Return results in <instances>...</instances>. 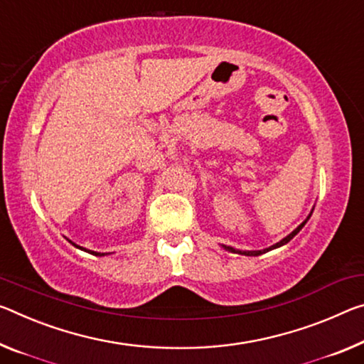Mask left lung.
<instances>
[{
    "label": "left lung",
    "mask_w": 364,
    "mask_h": 364,
    "mask_svg": "<svg viewBox=\"0 0 364 364\" xmlns=\"http://www.w3.org/2000/svg\"><path fill=\"white\" fill-rule=\"evenodd\" d=\"M311 217V215H309ZM309 217L306 218V220H304L301 225H299V227L296 228V230H293V232L288 235V236H285L284 240L280 241V243H277V245H274V246H270V247H267V250H262V251H236V250H233V247H228V246H225V250H228V251H233V252H238V255H245V256H261V255H264V252H267V251H270V250H275V247H279V246H284L285 243H288V241H290L293 236H295L299 230H301L303 227H304V223H306L308 220H309Z\"/></svg>",
    "instance_id": "1"
}]
</instances>
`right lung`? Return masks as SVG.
<instances>
[{"label":"right lung","instance_id":"add662e5","mask_svg":"<svg viewBox=\"0 0 364 364\" xmlns=\"http://www.w3.org/2000/svg\"><path fill=\"white\" fill-rule=\"evenodd\" d=\"M74 245V243H73ZM74 246H76V245H74ZM79 247V246H77ZM95 255H99V256H103V255H100V252H95Z\"/></svg>","mask_w":364,"mask_h":364}]
</instances>
